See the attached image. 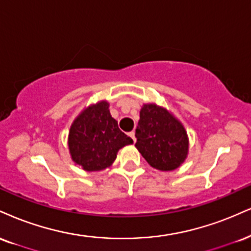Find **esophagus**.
<instances>
[{
    "label": "esophagus",
    "mask_w": 251,
    "mask_h": 251,
    "mask_svg": "<svg viewBox=\"0 0 251 251\" xmlns=\"http://www.w3.org/2000/svg\"><path fill=\"white\" fill-rule=\"evenodd\" d=\"M128 135H129V137L132 138V140H133V143H135V141H137V139H135V133H134V131L129 132Z\"/></svg>",
    "instance_id": "1"
}]
</instances>
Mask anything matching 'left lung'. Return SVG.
Masks as SVG:
<instances>
[{"label": "left lung", "mask_w": 251, "mask_h": 251, "mask_svg": "<svg viewBox=\"0 0 251 251\" xmlns=\"http://www.w3.org/2000/svg\"><path fill=\"white\" fill-rule=\"evenodd\" d=\"M135 138L141 155L159 171L176 170L188 154V135L183 125L155 104L141 107Z\"/></svg>", "instance_id": "1"}]
</instances>
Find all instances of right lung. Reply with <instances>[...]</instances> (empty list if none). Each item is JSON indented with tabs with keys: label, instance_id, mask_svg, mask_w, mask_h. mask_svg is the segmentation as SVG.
Listing matches in <instances>:
<instances>
[{
	"label": "right lung",
	"instance_id": "obj_1",
	"mask_svg": "<svg viewBox=\"0 0 251 251\" xmlns=\"http://www.w3.org/2000/svg\"><path fill=\"white\" fill-rule=\"evenodd\" d=\"M107 101L101 100L81 111L69 132V151L75 164L84 171L96 172L110 167L117 153L126 145L133 144L118 127L108 110Z\"/></svg>",
	"mask_w": 251,
	"mask_h": 251
}]
</instances>
